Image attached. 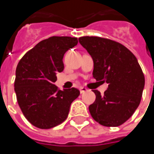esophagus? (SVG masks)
Wrapping results in <instances>:
<instances>
[{
  "mask_svg": "<svg viewBox=\"0 0 154 154\" xmlns=\"http://www.w3.org/2000/svg\"><path fill=\"white\" fill-rule=\"evenodd\" d=\"M86 91H87V89H86V87H80V93H84V92H86Z\"/></svg>",
  "mask_w": 154,
  "mask_h": 154,
  "instance_id": "34e87169",
  "label": "esophagus"
}]
</instances>
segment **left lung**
I'll return each instance as SVG.
<instances>
[{"instance_id":"left-lung-1","label":"left lung","mask_w":154,"mask_h":154,"mask_svg":"<svg viewBox=\"0 0 154 154\" xmlns=\"http://www.w3.org/2000/svg\"><path fill=\"white\" fill-rule=\"evenodd\" d=\"M80 44L93 60L92 75L108 84L103 95L98 90L89 106L92 118L106 127H117L138 108L145 77L134 54L121 44L98 37H81Z\"/></svg>"}]
</instances>
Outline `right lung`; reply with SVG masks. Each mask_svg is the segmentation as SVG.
Segmentation results:
<instances>
[{
  "instance_id": "obj_1",
  "label": "right lung",
  "mask_w": 154,
  "mask_h": 154,
  "mask_svg": "<svg viewBox=\"0 0 154 154\" xmlns=\"http://www.w3.org/2000/svg\"><path fill=\"white\" fill-rule=\"evenodd\" d=\"M77 44V38L51 37L39 42L18 63L17 101L35 127L48 129L61 124L67 119L72 102L79 97L78 89L58 90L55 85L56 74L64 69V54Z\"/></svg>"
}]
</instances>
